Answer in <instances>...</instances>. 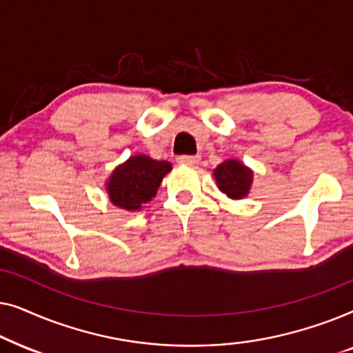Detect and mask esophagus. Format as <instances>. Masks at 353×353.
Masks as SVG:
<instances>
[{
	"instance_id": "1",
	"label": "esophagus",
	"mask_w": 353,
	"mask_h": 353,
	"mask_svg": "<svg viewBox=\"0 0 353 353\" xmlns=\"http://www.w3.org/2000/svg\"><path fill=\"white\" fill-rule=\"evenodd\" d=\"M199 161H201L199 156H178L176 157V162L191 163V165H194V163H199Z\"/></svg>"
}]
</instances>
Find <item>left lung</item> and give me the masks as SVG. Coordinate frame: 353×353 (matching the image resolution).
I'll list each match as a JSON object with an SVG mask.
<instances>
[{"mask_svg": "<svg viewBox=\"0 0 353 353\" xmlns=\"http://www.w3.org/2000/svg\"><path fill=\"white\" fill-rule=\"evenodd\" d=\"M214 175L220 190L233 199H239L248 194L250 181H252V172L238 161H225L220 163L215 168Z\"/></svg>", "mask_w": 353, "mask_h": 353, "instance_id": "1", "label": "left lung"}]
</instances>
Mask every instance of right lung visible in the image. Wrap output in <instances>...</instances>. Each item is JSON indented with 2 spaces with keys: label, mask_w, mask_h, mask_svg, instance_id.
I'll return each mask as SVG.
<instances>
[{
  "label": "right lung",
  "mask_w": 353,
  "mask_h": 353,
  "mask_svg": "<svg viewBox=\"0 0 353 353\" xmlns=\"http://www.w3.org/2000/svg\"><path fill=\"white\" fill-rule=\"evenodd\" d=\"M172 170L170 162L154 161L148 156L128 159L110 176L108 191L112 204L127 210H138L156 197L162 178Z\"/></svg>",
  "instance_id": "1"
}]
</instances>
